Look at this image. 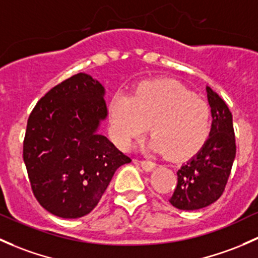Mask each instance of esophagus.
Returning <instances> with one entry per match:
<instances>
[{"instance_id": "34e87169", "label": "esophagus", "mask_w": 258, "mask_h": 258, "mask_svg": "<svg viewBox=\"0 0 258 258\" xmlns=\"http://www.w3.org/2000/svg\"><path fill=\"white\" fill-rule=\"evenodd\" d=\"M140 164L146 172H151V170H153L156 168V163H153L151 161H140Z\"/></svg>"}]
</instances>
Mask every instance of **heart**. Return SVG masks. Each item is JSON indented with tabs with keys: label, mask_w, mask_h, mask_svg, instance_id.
I'll use <instances>...</instances> for the list:
<instances>
[{
	"label": "heart",
	"mask_w": 258,
	"mask_h": 258,
	"mask_svg": "<svg viewBox=\"0 0 258 258\" xmlns=\"http://www.w3.org/2000/svg\"><path fill=\"white\" fill-rule=\"evenodd\" d=\"M108 112L111 135L122 148H128L150 124L152 150L184 159L202 150L210 135L208 102L173 80L143 81L130 96L113 95Z\"/></svg>",
	"instance_id": "obj_1"
}]
</instances>
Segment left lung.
<instances>
[{
    "mask_svg": "<svg viewBox=\"0 0 258 258\" xmlns=\"http://www.w3.org/2000/svg\"><path fill=\"white\" fill-rule=\"evenodd\" d=\"M211 107L210 135L203 148L178 169L169 203L180 210H198L221 197L236 156L232 115L224 100L207 86Z\"/></svg>",
    "mask_w": 258,
    "mask_h": 258,
    "instance_id": "obj_1",
    "label": "left lung"
}]
</instances>
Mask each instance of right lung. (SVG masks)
Instances as JSON below:
<instances>
[{
    "instance_id": "right-lung-1",
    "label": "right lung",
    "mask_w": 258,
    "mask_h": 258,
    "mask_svg": "<svg viewBox=\"0 0 258 258\" xmlns=\"http://www.w3.org/2000/svg\"><path fill=\"white\" fill-rule=\"evenodd\" d=\"M105 89L85 73L48 91L29 115L23 161L40 205L63 219L96 207L116 169L131 162L100 135L107 117Z\"/></svg>"
}]
</instances>
